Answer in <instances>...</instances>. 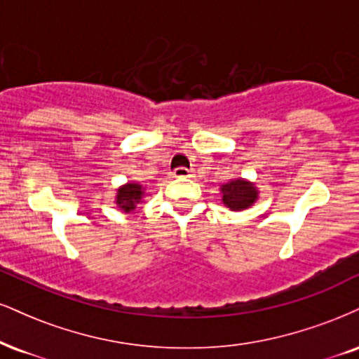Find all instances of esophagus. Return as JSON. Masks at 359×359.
Masks as SVG:
<instances>
[{
	"label": "esophagus",
	"instance_id": "obj_1",
	"mask_svg": "<svg viewBox=\"0 0 359 359\" xmlns=\"http://www.w3.org/2000/svg\"><path fill=\"white\" fill-rule=\"evenodd\" d=\"M174 175L177 179H189V177H192V170H189L185 167H177L174 170Z\"/></svg>",
	"mask_w": 359,
	"mask_h": 359
}]
</instances>
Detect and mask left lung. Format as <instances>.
Wrapping results in <instances>:
<instances>
[{
  "label": "left lung",
  "mask_w": 359,
  "mask_h": 359,
  "mask_svg": "<svg viewBox=\"0 0 359 359\" xmlns=\"http://www.w3.org/2000/svg\"><path fill=\"white\" fill-rule=\"evenodd\" d=\"M222 191V202L231 210H244L249 205H252L257 198V191L254 184L245 182V180H232V182L224 184Z\"/></svg>",
  "instance_id": "obj_1"
}]
</instances>
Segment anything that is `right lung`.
I'll use <instances>...</instances> for the list:
<instances>
[{"instance_id": "1", "label": "right lung", "mask_w": 359, "mask_h": 359, "mask_svg": "<svg viewBox=\"0 0 359 359\" xmlns=\"http://www.w3.org/2000/svg\"><path fill=\"white\" fill-rule=\"evenodd\" d=\"M142 196H144V189H142L140 184L122 185L116 192V205L125 212H130L142 201Z\"/></svg>"}]
</instances>
